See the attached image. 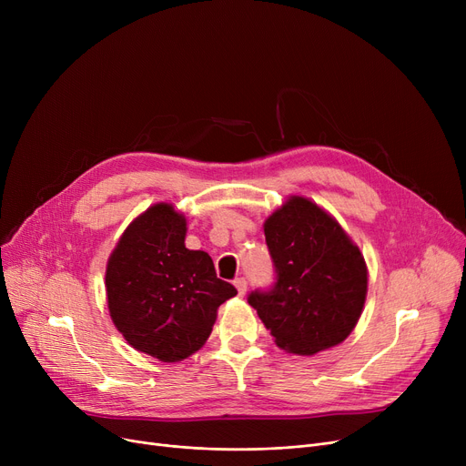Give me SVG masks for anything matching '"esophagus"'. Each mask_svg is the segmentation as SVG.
<instances>
[{"label": "esophagus", "instance_id": "esophagus-1", "mask_svg": "<svg viewBox=\"0 0 466 466\" xmlns=\"http://www.w3.org/2000/svg\"><path fill=\"white\" fill-rule=\"evenodd\" d=\"M234 285H236V289H238V292H239L241 297L246 295V290H248V281H246V278H236V279H234Z\"/></svg>", "mask_w": 466, "mask_h": 466}]
</instances>
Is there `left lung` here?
Returning <instances> with one entry per match:
<instances>
[{"label":"left lung","instance_id":"8db88e82","mask_svg":"<svg viewBox=\"0 0 466 466\" xmlns=\"http://www.w3.org/2000/svg\"><path fill=\"white\" fill-rule=\"evenodd\" d=\"M264 236L276 283L253 290L248 302L276 344L295 355L341 344L359 321L369 287L359 248L336 218L302 196H290L266 218Z\"/></svg>","mask_w":466,"mask_h":466}]
</instances>
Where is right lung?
<instances>
[{"label":"right lung","instance_id":"obj_1","mask_svg":"<svg viewBox=\"0 0 466 466\" xmlns=\"http://www.w3.org/2000/svg\"><path fill=\"white\" fill-rule=\"evenodd\" d=\"M187 218L155 204L120 236L107 270V308L116 330L137 351L177 362L211 334L218 306L236 297L206 251L185 248Z\"/></svg>","mask_w":466,"mask_h":466}]
</instances>
